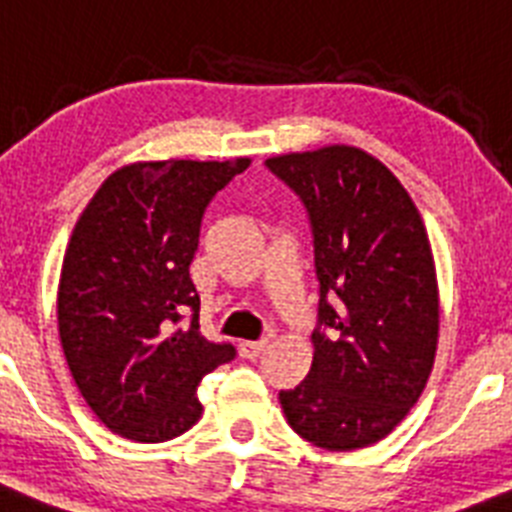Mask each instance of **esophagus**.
I'll return each instance as SVG.
<instances>
[{"mask_svg":"<svg viewBox=\"0 0 512 512\" xmlns=\"http://www.w3.org/2000/svg\"><path fill=\"white\" fill-rule=\"evenodd\" d=\"M268 349V338H260V341H242L239 343V356L242 359H257Z\"/></svg>","mask_w":512,"mask_h":512,"instance_id":"esophagus-1","label":"esophagus"}]
</instances>
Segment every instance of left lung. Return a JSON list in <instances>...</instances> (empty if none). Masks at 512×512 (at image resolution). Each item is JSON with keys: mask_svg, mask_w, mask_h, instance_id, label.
I'll list each match as a JSON object with an SVG mask.
<instances>
[{"mask_svg": "<svg viewBox=\"0 0 512 512\" xmlns=\"http://www.w3.org/2000/svg\"><path fill=\"white\" fill-rule=\"evenodd\" d=\"M299 195L320 281L312 369L281 390L291 429L325 450L390 435L429 380L440 330L432 247L409 192L375 156L328 145L265 161Z\"/></svg>", "mask_w": 512, "mask_h": 512, "instance_id": "8db88e82", "label": "left lung"}]
</instances>
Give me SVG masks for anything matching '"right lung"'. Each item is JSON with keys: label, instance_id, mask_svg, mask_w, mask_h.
Returning <instances> with one entry per match:
<instances>
[{"label": "right lung", "instance_id": "right-lung-1", "mask_svg": "<svg viewBox=\"0 0 512 512\" xmlns=\"http://www.w3.org/2000/svg\"><path fill=\"white\" fill-rule=\"evenodd\" d=\"M231 161H140L106 179L64 252L57 322L77 390L114 435L166 442L200 419L197 385L231 362V343L200 333L190 263L218 190L242 174ZM187 311L191 325L179 329Z\"/></svg>", "mask_w": 512, "mask_h": 512}]
</instances>
